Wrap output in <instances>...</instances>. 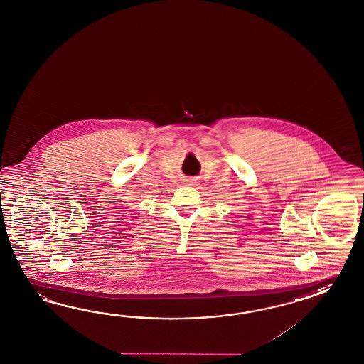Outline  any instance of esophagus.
I'll use <instances>...</instances> for the list:
<instances>
[{
	"instance_id": "esophagus-1",
	"label": "esophagus",
	"mask_w": 364,
	"mask_h": 364,
	"mask_svg": "<svg viewBox=\"0 0 364 364\" xmlns=\"http://www.w3.org/2000/svg\"><path fill=\"white\" fill-rule=\"evenodd\" d=\"M184 181H186V184H188V186H196V183H197V178H186Z\"/></svg>"
}]
</instances>
